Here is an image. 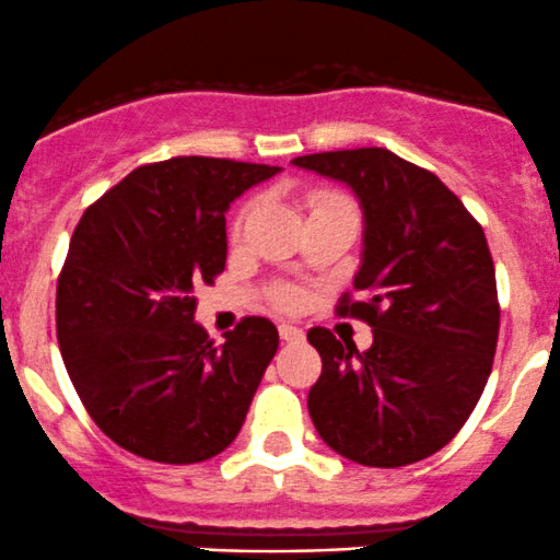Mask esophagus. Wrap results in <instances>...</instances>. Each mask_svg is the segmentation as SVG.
<instances>
[{
  "mask_svg": "<svg viewBox=\"0 0 560 560\" xmlns=\"http://www.w3.org/2000/svg\"><path fill=\"white\" fill-rule=\"evenodd\" d=\"M278 330H280V338L282 341H301V338H304V330L301 328H296V325H288V323H282V325H278Z\"/></svg>",
  "mask_w": 560,
  "mask_h": 560,
  "instance_id": "34e87169",
  "label": "esophagus"
}]
</instances>
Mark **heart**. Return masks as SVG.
<instances>
[{"mask_svg": "<svg viewBox=\"0 0 560 560\" xmlns=\"http://www.w3.org/2000/svg\"><path fill=\"white\" fill-rule=\"evenodd\" d=\"M338 203H349L347 198L338 196V192H330V190H312L310 196H306V206H310V211H319V209H328V206H338ZM256 211V203H246L241 209V213L235 217V222H232V237H241L243 230H246V224L250 222V217H254ZM272 301L280 306V310H299L301 306V293L296 288H288L282 285L278 291L272 293Z\"/></svg>", "mask_w": 560, "mask_h": 560, "instance_id": "heart-1", "label": "heart"}]
</instances>
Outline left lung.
Returning a JSON list of instances; mask_svg holds the SVG:
<instances>
[{"label": "left lung", "instance_id": "left-lung-1", "mask_svg": "<svg viewBox=\"0 0 560 560\" xmlns=\"http://www.w3.org/2000/svg\"><path fill=\"white\" fill-rule=\"evenodd\" d=\"M354 190L364 250L354 291L336 312L373 328L357 351L312 328L323 375L310 416L323 442L370 468H399L433 455L479 401L500 332L494 264L481 224L436 174L386 148L293 159Z\"/></svg>", "mask_w": 560, "mask_h": 560}]
</instances>
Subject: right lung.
I'll list each match as a JSON object with an SVG mask.
<instances>
[{"label": "right lung", "mask_w": 560, "mask_h": 560, "mask_svg": "<svg viewBox=\"0 0 560 560\" xmlns=\"http://www.w3.org/2000/svg\"><path fill=\"white\" fill-rule=\"evenodd\" d=\"M280 166L179 155L135 168L73 230L58 278L60 354L97 429L144 460L228 450L278 351L267 317L222 347L196 323V285L228 261L224 211Z\"/></svg>", "instance_id": "add662e5"}]
</instances>
